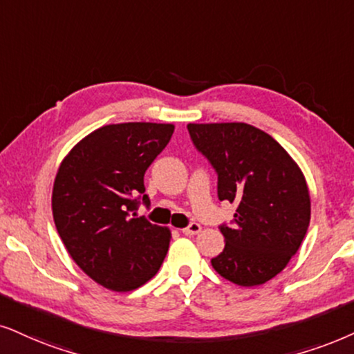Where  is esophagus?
<instances>
[{"label":"esophagus","instance_id":"1","mask_svg":"<svg viewBox=\"0 0 354 354\" xmlns=\"http://www.w3.org/2000/svg\"><path fill=\"white\" fill-rule=\"evenodd\" d=\"M201 229H203V227H201L198 222H191L189 225L186 227V229H183V234L189 235V236H191V235H198L199 232H201Z\"/></svg>","mask_w":354,"mask_h":354}]
</instances>
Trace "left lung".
Wrapping results in <instances>:
<instances>
[{"instance_id": "obj_1", "label": "left lung", "mask_w": 354, "mask_h": 354, "mask_svg": "<svg viewBox=\"0 0 354 354\" xmlns=\"http://www.w3.org/2000/svg\"><path fill=\"white\" fill-rule=\"evenodd\" d=\"M196 150L217 173V196L235 204L222 223L214 270L239 286L265 284L297 253L310 222L306 178L288 151L250 124H187Z\"/></svg>"}]
</instances>
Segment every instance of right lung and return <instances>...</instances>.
I'll return each mask as SVG.
<instances>
[{"mask_svg": "<svg viewBox=\"0 0 354 354\" xmlns=\"http://www.w3.org/2000/svg\"><path fill=\"white\" fill-rule=\"evenodd\" d=\"M174 125L111 124L84 137L58 168L52 212L75 263L97 284L127 292L156 274L169 230L137 217L150 205L144 174L162 153Z\"/></svg>", "mask_w": 354, "mask_h": 354, "instance_id": "obj_1", "label": "right lung"}]
</instances>
